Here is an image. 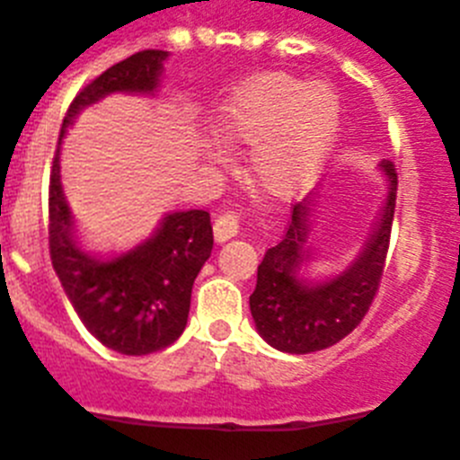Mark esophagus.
Returning <instances> with one entry per match:
<instances>
[{"mask_svg":"<svg viewBox=\"0 0 460 460\" xmlns=\"http://www.w3.org/2000/svg\"><path fill=\"white\" fill-rule=\"evenodd\" d=\"M238 229H240V217L235 216L234 210H225V213L217 216V220L213 222V234H216V238L220 240V243L234 238V235L238 234Z\"/></svg>","mask_w":460,"mask_h":460,"instance_id":"34e87169","label":"esophagus"}]
</instances>
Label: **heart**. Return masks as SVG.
Masks as SVG:
<instances>
[{
  "mask_svg": "<svg viewBox=\"0 0 460 460\" xmlns=\"http://www.w3.org/2000/svg\"><path fill=\"white\" fill-rule=\"evenodd\" d=\"M336 94L286 72L247 81L220 106L216 131L231 147H250L247 170L263 195L286 199L311 183L336 138Z\"/></svg>",
  "mask_w": 460,
  "mask_h": 460,
  "instance_id": "obj_1",
  "label": "heart"
}]
</instances>
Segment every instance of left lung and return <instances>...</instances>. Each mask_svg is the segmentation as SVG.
Here are the masks:
<instances>
[{"mask_svg":"<svg viewBox=\"0 0 460 460\" xmlns=\"http://www.w3.org/2000/svg\"><path fill=\"white\" fill-rule=\"evenodd\" d=\"M381 170L388 177V199L366 247L345 272L322 283L299 279V270L311 259L306 244L311 199L293 206L281 240L265 252L250 308L256 329L274 349L286 354L327 349L349 336L370 311L384 277L397 199L394 163L381 161Z\"/></svg>","mask_w":460,"mask_h":460,"instance_id":"1","label":"left lung"}]
</instances>
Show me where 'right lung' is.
Listing matches in <instances>:
<instances>
[{"label":"right lung","instance_id":"right-lung-1","mask_svg":"<svg viewBox=\"0 0 460 460\" xmlns=\"http://www.w3.org/2000/svg\"><path fill=\"white\" fill-rule=\"evenodd\" d=\"M165 58L163 49L136 51L94 76L72 100L61 138L81 109L106 94H152ZM72 231L56 152L49 174V256L84 327L102 345L127 356L152 354L177 341L186 329L192 283L213 250L208 213H170L147 243L109 261L79 250Z\"/></svg>","mask_w":460,"mask_h":460}]
</instances>
